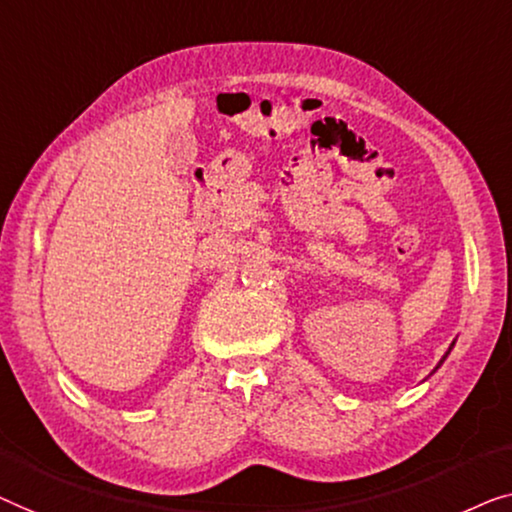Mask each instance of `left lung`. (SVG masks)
Returning <instances> with one entry per match:
<instances>
[{
    "label": "left lung",
    "mask_w": 512,
    "mask_h": 512,
    "mask_svg": "<svg viewBox=\"0 0 512 512\" xmlns=\"http://www.w3.org/2000/svg\"><path fill=\"white\" fill-rule=\"evenodd\" d=\"M452 345H455V341H452ZM452 345H450V348H448V352H445V355H443V359H441V362H438V364H436V369H441V364H443V362H445V357H448V355H450V350H452ZM436 369H434V371H436Z\"/></svg>",
    "instance_id": "1"
}]
</instances>
